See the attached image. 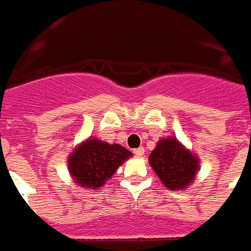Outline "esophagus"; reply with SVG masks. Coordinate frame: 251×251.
Segmentation results:
<instances>
[{
    "label": "esophagus",
    "instance_id": "esophagus-1",
    "mask_svg": "<svg viewBox=\"0 0 251 251\" xmlns=\"http://www.w3.org/2000/svg\"><path fill=\"white\" fill-rule=\"evenodd\" d=\"M134 155H135V156H142V155H144V148H137V150H134Z\"/></svg>",
    "mask_w": 251,
    "mask_h": 251
}]
</instances>
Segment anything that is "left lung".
Masks as SVG:
<instances>
[{"mask_svg": "<svg viewBox=\"0 0 251 251\" xmlns=\"http://www.w3.org/2000/svg\"><path fill=\"white\" fill-rule=\"evenodd\" d=\"M150 163L162 183L170 190H181L193 183L198 159L177 140H160L151 152Z\"/></svg>", "mask_w": 251, "mask_h": 251, "instance_id": "8db88e82", "label": "left lung"}]
</instances>
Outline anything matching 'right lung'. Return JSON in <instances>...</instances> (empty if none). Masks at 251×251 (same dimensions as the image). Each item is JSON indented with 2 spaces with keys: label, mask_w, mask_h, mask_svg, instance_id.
<instances>
[{
  "label": "right lung",
  "mask_w": 251,
  "mask_h": 251,
  "mask_svg": "<svg viewBox=\"0 0 251 251\" xmlns=\"http://www.w3.org/2000/svg\"><path fill=\"white\" fill-rule=\"evenodd\" d=\"M130 151L119 144L101 142L89 138L81 144L68 158V168L74 180L81 186L95 190L111 177L116 169L131 156Z\"/></svg>",
  "instance_id": "obj_1"
}]
</instances>
